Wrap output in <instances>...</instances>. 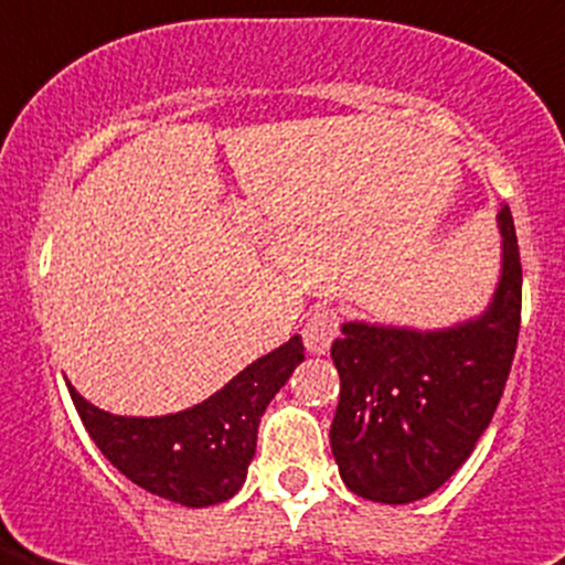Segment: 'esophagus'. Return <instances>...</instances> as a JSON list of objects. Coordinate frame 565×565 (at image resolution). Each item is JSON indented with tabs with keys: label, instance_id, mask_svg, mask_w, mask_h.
<instances>
[{
	"label": "esophagus",
	"instance_id": "1",
	"mask_svg": "<svg viewBox=\"0 0 565 565\" xmlns=\"http://www.w3.org/2000/svg\"><path fill=\"white\" fill-rule=\"evenodd\" d=\"M337 334H340V313L334 308L313 310L301 328V340H305V349L310 354H328Z\"/></svg>",
	"mask_w": 565,
	"mask_h": 565
}]
</instances>
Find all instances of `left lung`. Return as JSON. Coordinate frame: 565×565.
Returning <instances> with one entry per match:
<instances>
[{
  "label": "left lung",
  "mask_w": 565,
  "mask_h": 565,
  "mask_svg": "<svg viewBox=\"0 0 565 565\" xmlns=\"http://www.w3.org/2000/svg\"><path fill=\"white\" fill-rule=\"evenodd\" d=\"M501 273L490 305L446 328L343 322L331 345L340 404L331 451L354 495L411 504L472 455L516 354L522 264L513 216L499 211Z\"/></svg>",
  "instance_id": "obj_1"
}]
</instances>
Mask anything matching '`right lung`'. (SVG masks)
<instances>
[{"instance_id":"right-lung-1","label":"right lung","mask_w":565,"mask_h":565,"mask_svg":"<svg viewBox=\"0 0 565 565\" xmlns=\"http://www.w3.org/2000/svg\"><path fill=\"white\" fill-rule=\"evenodd\" d=\"M301 361L305 345L292 337L204 402L167 416H117L66 386L93 443L128 481L184 508H211L239 492L266 404Z\"/></svg>"}]
</instances>
